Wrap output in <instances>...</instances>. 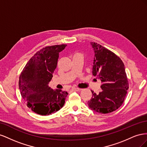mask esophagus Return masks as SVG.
Listing matches in <instances>:
<instances>
[{"label": "esophagus", "instance_id": "obj_1", "mask_svg": "<svg viewBox=\"0 0 147 147\" xmlns=\"http://www.w3.org/2000/svg\"><path fill=\"white\" fill-rule=\"evenodd\" d=\"M80 90H81V89L77 88H72V89H71V91H79Z\"/></svg>", "mask_w": 147, "mask_h": 147}]
</instances>
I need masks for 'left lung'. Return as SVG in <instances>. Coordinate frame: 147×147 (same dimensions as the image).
Listing matches in <instances>:
<instances>
[{
  "instance_id": "obj_1",
  "label": "left lung",
  "mask_w": 147,
  "mask_h": 147,
  "mask_svg": "<svg viewBox=\"0 0 147 147\" xmlns=\"http://www.w3.org/2000/svg\"><path fill=\"white\" fill-rule=\"evenodd\" d=\"M94 50L92 75L102 82V91L88 102L90 109L99 113H109L117 110L125 99L129 83L121 59L100 44L91 42Z\"/></svg>"
}]
</instances>
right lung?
<instances>
[{
  "instance_id": "obj_1",
  "label": "right lung",
  "mask_w": 147,
  "mask_h": 147,
  "mask_svg": "<svg viewBox=\"0 0 147 147\" xmlns=\"http://www.w3.org/2000/svg\"><path fill=\"white\" fill-rule=\"evenodd\" d=\"M67 45L46 47L31 57L20 76L19 89L26 105L35 113L49 115L63 107L68 93L48 86L59 53Z\"/></svg>"
}]
</instances>
